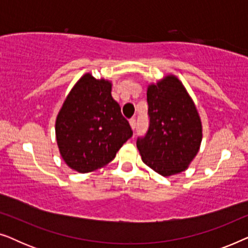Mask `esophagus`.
I'll return each mask as SVG.
<instances>
[{"label": "esophagus", "instance_id": "34e87169", "mask_svg": "<svg viewBox=\"0 0 248 248\" xmlns=\"http://www.w3.org/2000/svg\"><path fill=\"white\" fill-rule=\"evenodd\" d=\"M130 125H131V127L133 128H135V126H137V120H135L134 117H132V118H130Z\"/></svg>", "mask_w": 248, "mask_h": 248}]
</instances>
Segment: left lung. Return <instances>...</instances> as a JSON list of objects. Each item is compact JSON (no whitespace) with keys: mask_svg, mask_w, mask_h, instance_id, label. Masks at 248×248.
<instances>
[{"mask_svg":"<svg viewBox=\"0 0 248 248\" xmlns=\"http://www.w3.org/2000/svg\"><path fill=\"white\" fill-rule=\"evenodd\" d=\"M149 128L139 137L142 161L162 176L187 168L202 141L201 120L181 81L168 76L147 93Z\"/></svg>","mask_w":248,"mask_h":248,"instance_id":"1","label":"left lung"}]
</instances>
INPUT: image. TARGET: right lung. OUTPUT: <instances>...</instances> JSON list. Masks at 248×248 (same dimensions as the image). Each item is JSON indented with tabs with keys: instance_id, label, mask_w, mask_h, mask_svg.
Returning <instances> with one entry per match:
<instances>
[{
	"instance_id": "1",
	"label": "right lung",
	"mask_w": 248,
	"mask_h": 248,
	"mask_svg": "<svg viewBox=\"0 0 248 248\" xmlns=\"http://www.w3.org/2000/svg\"><path fill=\"white\" fill-rule=\"evenodd\" d=\"M55 132L63 160L83 174L110 162L133 135L120 105L111 97V83L89 73L66 97L57 115Z\"/></svg>"
}]
</instances>
